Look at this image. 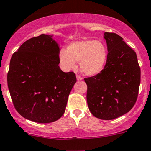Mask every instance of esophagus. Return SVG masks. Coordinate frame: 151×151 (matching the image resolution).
I'll return each mask as SVG.
<instances>
[{
  "label": "esophagus",
  "instance_id": "esophagus-1",
  "mask_svg": "<svg viewBox=\"0 0 151 151\" xmlns=\"http://www.w3.org/2000/svg\"><path fill=\"white\" fill-rule=\"evenodd\" d=\"M76 77H77V80H83V77H82L81 76L78 75V74H77V76H76Z\"/></svg>",
  "mask_w": 151,
  "mask_h": 151
}]
</instances>
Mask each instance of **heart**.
Returning <instances> with one entry per match:
<instances>
[{
    "instance_id": "1",
    "label": "heart",
    "mask_w": 151,
    "mask_h": 151,
    "mask_svg": "<svg viewBox=\"0 0 151 151\" xmlns=\"http://www.w3.org/2000/svg\"><path fill=\"white\" fill-rule=\"evenodd\" d=\"M108 59V49L102 42L88 40L76 41L67 46L66 51L60 52V60L67 70L76 67L80 63L82 72L88 76H93L103 70Z\"/></svg>"
}]
</instances>
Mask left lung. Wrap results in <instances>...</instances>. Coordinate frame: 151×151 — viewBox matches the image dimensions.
<instances>
[{
    "label": "left lung",
    "mask_w": 151,
    "mask_h": 151,
    "mask_svg": "<svg viewBox=\"0 0 151 151\" xmlns=\"http://www.w3.org/2000/svg\"><path fill=\"white\" fill-rule=\"evenodd\" d=\"M108 59L103 70L85 78L91 113L111 120L130 111L137 99L141 71L137 54L116 33L105 32Z\"/></svg>",
    "instance_id": "left-lung-1"
}]
</instances>
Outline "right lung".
I'll return each mask as SVG.
<instances>
[{
	"label": "right lung",
	"instance_id": "obj_1",
	"mask_svg": "<svg viewBox=\"0 0 151 151\" xmlns=\"http://www.w3.org/2000/svg\"><path fill=\"white\" fill-rule=\"evenodd\" d=\"M59 44L53 35L26 40L12 55L7 74L12 100L25 119L38 123L59 119L77 82L74 72L59 66Z\"/></svg>",
	"mask_w": 151,
	"mask_h": 151
}]
</instances>
